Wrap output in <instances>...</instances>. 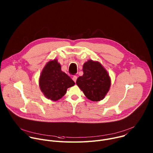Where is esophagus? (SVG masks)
<instances>
[{
	"instance_id": "34e87169",
	"label": "esophagus",
	"mask_w": 153,
	"mask_h": 153,
	"mask_svg": "<svg viewBox=\"0 0 153 153\" xmlns=\"http://www.w3.org/2000/svg\"><path fill=\"white\" fill-rule=\"evenodd\" d=\"M77 76H74L73 77V78H72V79H73V80H74V82H76V80H77Z\"/></svg>"
}]
</instances>
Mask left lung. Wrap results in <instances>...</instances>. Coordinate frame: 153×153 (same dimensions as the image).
I'll return each mask as SVG.
<instances>
[{
	"label": "left lung",
	"instance_id": "8db88e82",
	"mask_svg": "<svg viewBox=\"0 0 153 153\" xmlns=\"http://www.w3.org/2000/svg\"><path fill=\"white\" fill-rule=\"evenodd\" d=\"M83 74L77 78L76 84L89 100H103L111 86V78L102 65L88 60L83 65Z\"/></svg>",
	"mask_w": 153,
	"mask_h": 153
}]
</instances>
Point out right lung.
<instances>
[{"label":"right lung","instance_id":"1","mask_svg":"<svg viewBox=\"0 0 153 153\" xmlns=\"http://www.w3.org/2000/svg\"><path fill=\"white\" fill-rule=\"evenodd\" d=\"M40 89L46 98L52 101L60 99L74 82L61 70L57 59L50 60L42 70L39 77Z\"/></svg>","mask_w":153,"mask_h":153}]
</instances>
